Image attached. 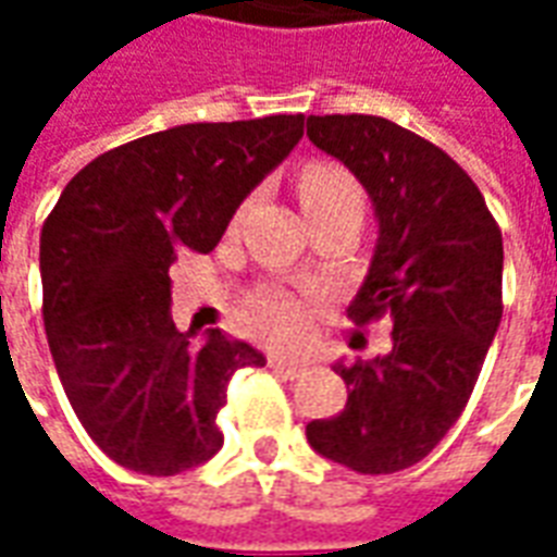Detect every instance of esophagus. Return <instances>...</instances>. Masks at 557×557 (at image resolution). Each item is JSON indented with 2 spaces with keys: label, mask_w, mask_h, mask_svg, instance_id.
Wrapping results in <instances>:
<instances>
[{
  "label": "esophagus",
  "mask_w": 557,
  "mask_h": 557,
  "mask_svg": "<svg viewBox=\"0 0 557 557\" xmlns=\"http://www.w3.org/2000/svg\"><path fill=\"white\" fill-rule=\"evenodd\" d=\"M268 367H271L274 373L286 375V379H298V375L307 370V363L295 361V358H271V361H268Z\"/></svg>",
  "instance_id": "1"
}]
</instances>
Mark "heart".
Wrapping results in <instances>:
<instances>
[{
	"mask_svg": "<svg viewBox=\"0 0 557 557\" xmlns=\"http://www.w3.org/2000/svg\"><path fill=\"white\" fill-rule=\"evenodd\" d=\"M298 199L310 223L322 218H355L361 223L367 196L358 178L331 160H313L298 175ZM244 327L265 343H292L307 325V307L283 289H262L242 307Z\"/></svg>",
	"mask_w": 557,
	"mask_h": 557,
	"instance_id": "1",
	"label": "heart"
}]
</instances>
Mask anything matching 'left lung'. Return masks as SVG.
I'll list each match as a JSON object with an SVG mask.
<instances>
[{
	"mask_svg": "<svg viewBox=\"0 0 557 557\" xmlns=\"http://www.w3.org/2000/svg\"><path fill=\"white\" fill-rule=\"evenodd\" d=\"M307 137L358 175L379 218L346 315L394 325L387 355L334 367L346 409L307 423V442L358 474H394L442 442L474 391L504 310L502 230L450 154L382 115H310Z\"/></svg>",
	"mask_w": 557,
	"mask_h": 557,
	"instance_id": "1",
	"label": "left lung"
}]
</instances>
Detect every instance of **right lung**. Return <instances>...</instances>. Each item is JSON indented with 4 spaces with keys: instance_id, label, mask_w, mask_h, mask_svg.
<instances>
[{
    "instance_id": "right-lung-1",
    "label": "right lung",
    "mask_w": 557,
    "mask_h": 557,
    "mask_svg": "<svg viewBox=\"0 0 557 557\" xmlns=\"http://www.w3.org/2000/svg\"><path fill=\"white\" fill-rule=\"evenodd\" d=\"M304 137V115L199 122L110 148L67 182L41 230L44 327L71 409L119 466L172 478L223 447L235 370L265 358L172 325L175 253L214 250L244 196Z\"/></svg>"
}]
</instances>
